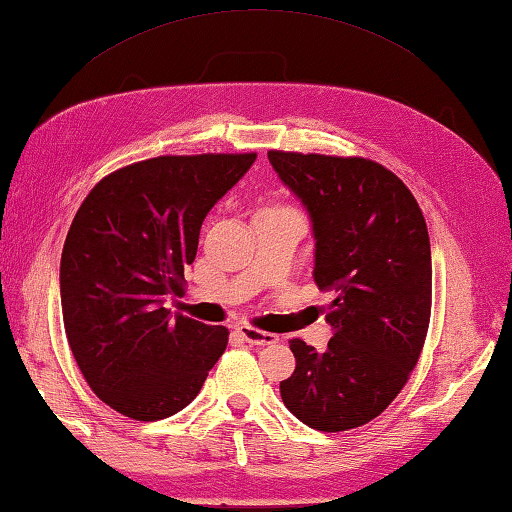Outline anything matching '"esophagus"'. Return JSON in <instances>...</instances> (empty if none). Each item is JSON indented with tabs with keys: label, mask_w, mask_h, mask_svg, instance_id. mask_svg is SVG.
Wrapping results in <instances>:
<instances>
[{
	"label": "esophagus",
	"mask_w": 512,
	"mask_h": 512,
	"mask_svg": "<svg viewBox=\"0 0 512 512\" xmlns=\"http://www.w3.org/2000/svg\"><path fill=\"white\" fill-rule=\"evenodd\" d=\"M238 333L251 346H270V344L279 342V337H276L274 333H265V330H258L254 326H240Z\"/></svg>",
	"instance_id": "34e87169"
}]
</instances>
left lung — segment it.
<instances>
[{"mask_svg": "<svg viewBox=\"0 0 512 512\" xmlns=\"http://www.w3.org/2000/svg\"><path fill=\"white\" fill-rule=\"evenodd\" d=\"M310 213L315 283L333 290L328 348L290 339L297 369L281 398L301 423L346 432L378 418L405 387L432 315L423 211L398 175L364 157L267 152Z\"/></svg>", "mask_w": 512, "mask_h": 512, "instance_id": "left-lung-1", "label": "left lung"}]
</instances>
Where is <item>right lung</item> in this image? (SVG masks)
<instances>
[{"label":"right lung","instance_id":"1","mask_svg":"<svg viewBox=\"0 0 512 512\" xmlns=\"http://www.w3.org/2000/svg\"><path fill=\"white\" fill-rule=\"evenodd\" d=\"M256 152L164 155L114 170L71 222L60 261L62 319L80 373L105 405L161 420L200 393L229 342L224 326L170 317L206 213Z\"/></svg>","mask_w":512,"mask_h":512}]
</instances>
